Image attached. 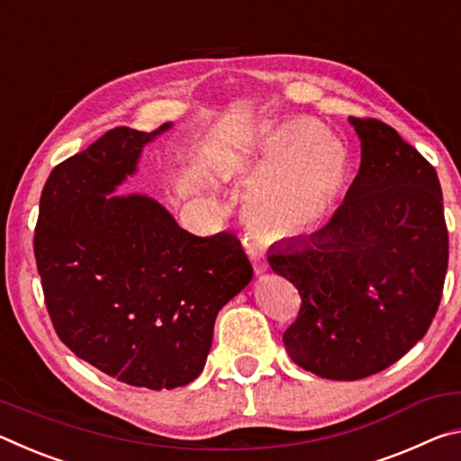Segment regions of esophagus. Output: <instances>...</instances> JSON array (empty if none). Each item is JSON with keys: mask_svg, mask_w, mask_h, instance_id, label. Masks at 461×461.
<instances>
[{"mask_svg": "<svg viewBox=\"0 0 461 461\" xmlns=\"http://www.w3.org/2000/svg\"><path fill=\"white\" fill-rule=\"evenodd\" d=\"M246 252L249 256V262H252L256 275H264V272L268 270V262H267V256H264L262 249L256 248L254 244H246Z\"/></svg>", "mask_w": 461, "mask_h": 461, "instance_id": "34e87169", "label": "esophagus"}]
</instances>
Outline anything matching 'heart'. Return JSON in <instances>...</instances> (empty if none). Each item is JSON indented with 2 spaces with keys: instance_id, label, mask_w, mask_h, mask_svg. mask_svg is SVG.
I'll return each mask as SVG.
<instances>
[{
  "instance_id": "b5f03b06",
  "label": "heart",
  "mask_w": 461,
  "mask_h": 461,
  "mask_svg": "<svg viewBox=\"0 0 461 461\" xmlns=\"http://www.w3.org/2000/svg\"><path fill=\"white\" fill-rule=\"evenodd\" d=\"M246 173L260 176L248 194L256 223L278 236L307 233L331 217L348 176V152L317 122L294 118L260 138Z\"/></svg>"
}]
</instances>
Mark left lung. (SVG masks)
I'll list each match as a JSON object with an SVG mask.
<instances>
[{
  "mask_svg": "<svg viewBox=\"0 0 461 461\" xmlns=\"http://www.w3.org/2000/svg\"><path fill=\"white\" fill-rule=\"evenodd\" d=\"M349 122L362 162L346 199L315 236L268 252L270 268L301 294L283 335L286 352L330 380L372 376L423 339L449 258L431 162L384 122Z\"/></svg>",
  "mask_w": 461,
  "mask_h": 461,
  "instance_id": "left-lung-1",
  "label": "left lung"
}]
</instances>
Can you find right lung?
<instances>
[{
    "label": "right lung",
    "instance_id": "add662e5",
    "mask_svg": "<svg viewBox=\"0 0 461 461\" xmlns=\"http://www.w3.org/2000/svg\"><path fill=\"white\" fill-rule=\"evenodd\" d=\"M115 128L52 168L34 256L59 339L107 376L152 390L199 376L220 309L252 280L230 231L193 236L154 199L105 197L160 131Z\"/></svg>",
    "mask_w": 461,
    "mask_h": 461
}]
</instances>
